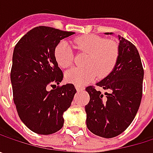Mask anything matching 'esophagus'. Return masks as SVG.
<instances>
[{"mask_svg":"<svg viewBox=\"0 0 153 153\" xmlns=\"http://www.w3.org/2000/svg\"><path fill=\"white\" fill-rule=\"evenodd\" d=\"M75 87H76V89L78 91H82L84 89V86H82V85H76Z\"/></svg>","mask_w":153,"mask_h":153,"instance_id":"obj_1","label":"esophagus"}]
</instances>
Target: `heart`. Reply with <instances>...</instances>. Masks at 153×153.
I'll return each mask as SVG.
<instances>
[{
	"label": "heart",
	"mask_w": 153,
	"mask_h": 153,
	"mask_svg": "<svg viewBox=\"0 0 153 153\" xmlns=\"http://www.w3.org/2000/svg\"><path fill=\"white\" fill-rule=\"evenodd\" d=\"M73 43L77 50L87 53L84 60L86 66L68 71L65 74L67 81L76 85L86 84L97 75L101 78L107 76L116 67L120 48L115 42L98 35L87 34L75 38ZM54 56L56 63L62 68H69L74 63V51L65 41L56 45Z\"/></svg>",
	"instance_id": "b5f03b06"
}]
</instances>
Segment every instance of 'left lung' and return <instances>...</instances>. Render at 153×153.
Returning <instances> with one entry per match:
<instances>
[{
    "mask_svg": "<svg viewBox=\"0 0 153 153\" xmlns=\"http://www.w3.org/2000/svg\"><path fill=\"white\" fill-rule=\"evenodd\" d=\"M111 34V33H106ZM116 67L96 85L86 88L90 100L85 106L87 127L95 135L111 138L124 132L135 119L143 95V68L136 46L119 36Z\"/></svg>",
    "mask_w": 153,
    "mask_h": 153,
    "instance_id": "8db88e82",
    "label": "left lung"
}]
</instances>
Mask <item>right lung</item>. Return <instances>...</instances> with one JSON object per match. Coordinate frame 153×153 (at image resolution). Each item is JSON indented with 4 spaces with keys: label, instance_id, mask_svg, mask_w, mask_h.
Wrapping results in <instances>:
<instances>
[{
    "label": "right lung",
    "instance_id": "right-lung-1",
    "mask_svg": "<svg viewBox=\"0 0 153 153\" xmlns=\"http://www.w3.org/2000/svg\"><path fill=\"white\" fill-rule=\"evenodd\" d=\"M74 33L38 26L15 46L10 72L13 100L20 120L34 133L50 135L64 125L63 114L71 106L76 88L70 83L47 88L59 85L64 77L54 56L55 48Z\"/></svg>",
    "mask_w": 153,
    "mask_h": 153
}]
</instances>
